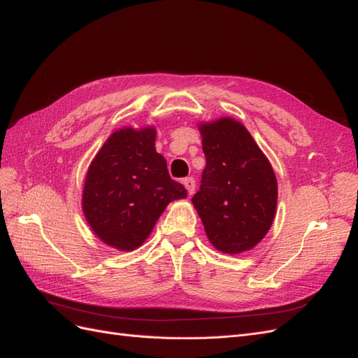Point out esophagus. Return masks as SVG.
<instances>
[{
  "label": "esophagus",
  "mask_w": 358,
  "mask_h": 358,
  "mask_svg": "<svg viewBox=\"0 0 358 358\" xmlns=\"http://www.w3.org/2000/svg\"><path fill=\"white\" fill-rule=\"evenodd\" d=\"M183 185H185L189 196H192L194 191H196V180H194V178H185V179H183Z\"/></svg>",
  "instance_id": "obj_1"
}]
</instances>
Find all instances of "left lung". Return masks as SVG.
I'll return each mask as SVG.
<instances>
[{
	"label": "left lung",
	"mask_w": 358,
	"mask_h": 358,
	"mask_svg": "<svg viewBox=\"0 0 358 358\" xmlns=\"http://www.w3.org/2000/svg\"><path fill=\"white\" fill-rule=\"evenodd\" d=\"M200 133L206 167L191 201L218 251H249L262 242L275 218V171L248 129L233 117L201 124Z\"/></svg>",
	"instance_id": "left-lung-1"
}]
</instances>
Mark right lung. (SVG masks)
Returning a JSON list of instances; mask_svg holds the SVG:
<instances>
[{"label": "right lung", "instance_id": "obj_1", "mask_svg": "<svg viewBox=\"0 0 358 358\" xmlns=\"http://www.w3.org/2000/svg\"><path fill=\"white\" fill-rule=\"evenodd\" d=\"M152 127L121 128L106 140L86 173L82 208L100 239L119 251H133L148 239L173 200L187 189L169 175L155 149Z\"/></svg>", "mask_w": 358, "mask_h": 358}]
</instances>
